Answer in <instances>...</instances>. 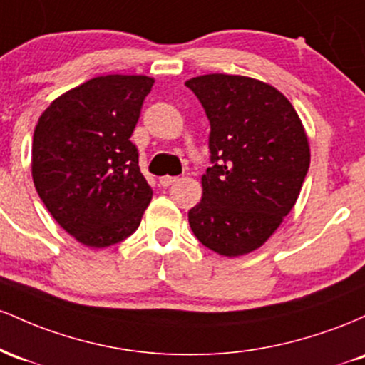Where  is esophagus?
<instances>
[{
	"label": "esophagus",
	"mask_w": 365,
	"mask_h": 365,
	"mask_svg": "<svg viewBox=\"0 0 365 365\" xmlns=\"http://www.w3.org/2000/svg\"><path fill=\"white\" fill-rule=\"evenodd\" d=\"M177 177H170V175H165V177H161L159 178V185L161 187H170V185H173L175 182H177Z\"/></svg>",
	"instance_id": "obj_1"
}]
</instances>
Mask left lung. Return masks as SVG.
Instances as JSON below:
<instances>
[{"label": "left lung", "instance_id": "8db88e82", "mask_svg": "<svg viewBox=\"0 0 365 365\" xmlns=\"http://www.w3.org/2000/svg\"><path fill=\"white\" fill-rule=\"evenodd\" d=\"M185 86L211 123L212 161L188 223L207 249L240 257L266 244L295 206L311 165L309 137L299 113L271 83L207 73Z\"/></svg>", "mask_w": 365, "mask_h": 365}]
</instances>
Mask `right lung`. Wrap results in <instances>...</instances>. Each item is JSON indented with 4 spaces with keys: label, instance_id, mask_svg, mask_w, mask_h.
Returning <instances> with one entry per match:
<instances>
[{
    "label": "right lung",
    "instance_id": "add662e5",
    "mask_svg": "<svg viewBox=\"0 0 365 365\" xmlns=\"http://www.w3.org/2000/svg\"><path fill=\"white\" fill-rule=\"evenodd\" d=\"M154 78L101 75L63 92L39 116L32 180L56 223L91 249L139 228L153 188L130 142Z\"/></svg>",
    "mask_w": 365,
    "mask_h": 365
}]
</instances>
